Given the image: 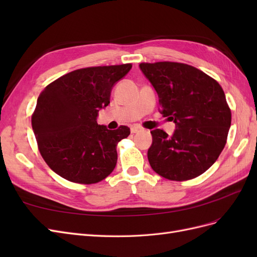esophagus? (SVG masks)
Instances as JSON below:
<instances>
[{"mask_svg":"<svg viewBox=\"0 0 257 257\" xmlns=\"http://www.w3.org/2000/svg\"><path fill=\"white\" fill-rule=\"evenodd\" d=\"M143 128L141 127V126H138V125H134V126H132L131 127V132L133 134H135V133H138V132H141Z\"/></svg>","mask_w":257,"mask_h":257,"instance_id":"obj_1","label":"esophagus"}]
</instances>
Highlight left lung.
Returning <instances> with one entry per match:
<instances>
[{
  "mask_svg": "<svg viewBox=\"0 0 257 257\" xmlns=\"http://www.w3.org/2000/svg\"><path fill=\"white\" fill-rule=\"evenodd\" d=\"M158 92L161 113L176 123L173 136L151 131L148 160L155 173L173 181L204 174L226 145L231 111L220 83L200 69L178 62L141 63Z\"/></svg>",
  "mask_w": 257,
  "mask_h": 257,
  "instance_id": "left-lung-1",
  "label": "left lung"
}]
</instances>
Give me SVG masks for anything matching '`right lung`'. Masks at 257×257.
I'll return each instance as SVG.
<instances>
[{"label": "right lung", "instance_id": "1", "mask_svg": "<svg viewBox=\"0 0 257 257\" xmlns=\"http://www.w3.org/2000/svg\"><path fill=\"white\" fill-rule=\"evenodd\" d=\"M131 68L127 63L76 69L41 92L32 127L42 158L54 173L80 184L97 183L112 173L116 146L131 131L125 125L110 131L96 118L110 103L113 84Z\"/></svg>", "mask_w": 257, "mask_h": 257}]
</instances>
